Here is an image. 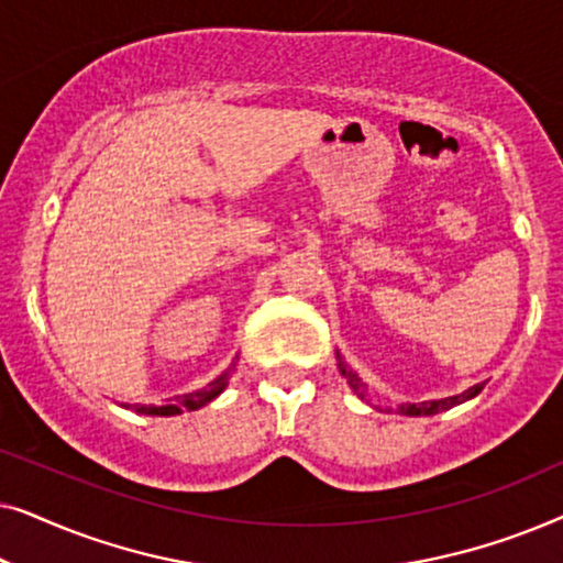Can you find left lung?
Instances as JSON below:
<instances>
[{"mask_svg":"<svg viewBox=\"0 0 563 563\" xmlns=\"http://www.w3.org/2000/svg\"><path fill=\"white\" fill-rule=\"evenodd\" d=\"M338 368H341V374L345 376V382H349V387L356 391L361 399H366V384L361 382V376L353 372V368L345 364L341 353H338ZM484 389V384H474V387H468L466 391H461V395H453V397H445V399H430V402H418V405H399V412L402 415H410V418H420V415H438L443 410H451V407H456L461 402H466V399H472L479 395Z\"/></svg>","mask_w":563,"mask_h":563,"instance_id":"1","label":"left lung"}]
</instances>
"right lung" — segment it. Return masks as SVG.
<instances>
[{"mask_svg":"<svg viewBox=\"0 0 563 563\" xmlns=\"http://www.w3.org/2000/svg\"><path fill=\"white\" fill-rule=\"evenodd\" d=\"M233 368H235V364H230L228 372H222L218 379L207 384L205 389H197V391H189V395L176 397L174 402L158 405V407L156 405H133V410L141 412V415H161V418H168V415H179L181 410H199V407H205L207 402H212V399L218 397L220 391L228 387L230 372H233ZM125 407H130V405H125Z\"/></svg>","mask_w":563,"mask_h":563,"instance_id":"add662e5","label":"right lung"}]
</instances>
